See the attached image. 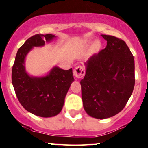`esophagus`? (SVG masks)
Here are the masks:
<instances>
[{
    "mask_svg": "<svg viewBox=\"0 0 148 148\" xmlns=\"http://www.w3.org/2000/svg\"><path fill=\"white\" fill-rule=\"evenodd\" d=\"M85 74V69L82 66H78L74 69V75L77 77V79H81L84 76Z\"/></svg>",
    "mask_w": 148,
    "mask_h": 148,
    "instance_id": "1",
    "label": "esophagus"
}]
</instances>
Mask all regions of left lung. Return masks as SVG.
Masks as SVG:
<instances>
[{
	"label": "left lung",
	"instance_id": "obj_1",
	"mask_svg": "<svg viewBox=\"0 0 148 148\" xmlns=\"http://www.w3.org/2000/svg\"><path fill=\"white\" fill-rule=\"evenodd\" d=\"M101 36L106 47L85 63L86 74L80 82L84 110L98 119L122 111L135 86L134 57L126 43L111 35Z\"/></svg>",
	"mask_w": 148,
	"mask_h": 148
}]
</instances>
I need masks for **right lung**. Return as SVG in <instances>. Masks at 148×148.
<instances>
[{"mask_svg":"<svg viewBox=\"0 0 148 148\" xmlns=\"http://www.w3.org/2000/svg\"><path fill=\"white\" fill-rule=\"evenodd\" d=\"M52 34L33 35L18 50L12 69V83L15 94L23 108L29 113L49 118L59 114L71 82L72 69L64 70L54 66L47 76L35 77L25 71L26 55L34 47H42L55 38Z\"/></svg>","mask_w":148,"mask_h":148,"instance_id":"add662e5","label":"right lung"}]
</instances>
